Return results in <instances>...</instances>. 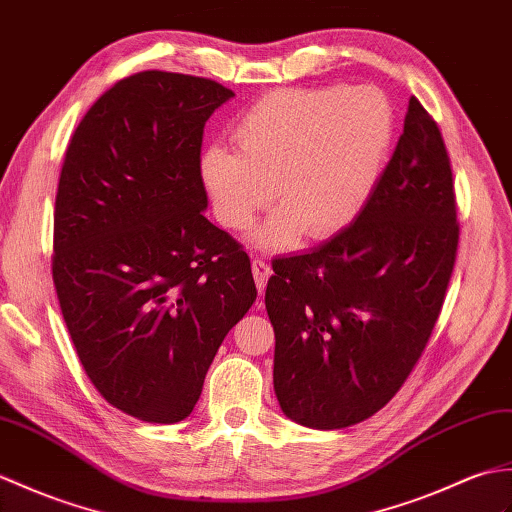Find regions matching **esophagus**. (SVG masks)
Masks as SVG:
<instances>
[{
    "label": "esophagus",
    "instance_id": "esophagus-1",
    "mask_svg": "<svg viewBox=\"0 0 512 512\" xmlns=\"http://www.w3.org/2000/svg\"><path fill=\"white\" fill-rule=\"evenodd\" d=\"M252 274H254V280H256V287L260 293H265L267 289V280L271 276V269L269 265L265 263V260H254L252 263Z\"/></svg>",
    "mask_w": 512,
    "mask_h": 512
}]
</instances>
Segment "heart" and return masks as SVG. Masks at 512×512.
I'll return each instance as SVG.
<instances>
[{
    "mask_svg": "<svg viewBox=\"0 0 512 512\" xmlns=\"http://www.w3.org/2000/svg\"><path fill=\"white\" fill-rule=\"evenodd\" d=\"M232 138L238 151L214 144L199 160L214 217L245 232L274 197L280 208L254 241L289 249L302 234H339L366 208L388 160L394 113L372 87L278 89L243 113Z\"/></svg>",
    "mask_w": 512,
    "mask_h": 512,
    "instance_id": "obj_1",
    "label": "heart"
}]
</instances>
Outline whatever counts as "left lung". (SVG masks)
I'll return each instance as SVG.
<instances>
[{"label":"left lung","instance_id":"left-lung-1","mask_svg":"<svg viewBox=\"0 0 512 512\" xmlns=\"http://www.w3.org/2000/svg\"><path fill=\"white\" fill-rule=\"evenodd\" d=\"M458 232L445 142L412 96L359 217L313 252L274 260L265 306L287 418L342 429L401 390L445 302Z\"/></svg>","mask_w":512,"mask_h":512}]
</instances>
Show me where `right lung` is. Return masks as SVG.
Masks as SVG:
<instances>
[{
	"label": "right lung",
	"instance_id": "obj_1",
	"mask_svg": "<svg viewBox=\"0 0 512 512\" xmlns=\"http://www.w3.org/2000/svg\"><path fill=\"white\" fill-rule=\"evenodd\" d=\"M234 98L210 78L140 72L102 94L67 146L52 278L87 377L144 423L184 420L256 300L249 256L212 225L203 127Z\"/></svg>",
	"mask_w": 512,
	"mask_h": 512
}]
</instances>
